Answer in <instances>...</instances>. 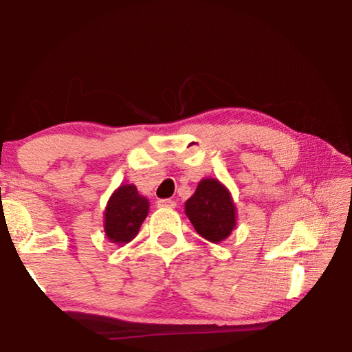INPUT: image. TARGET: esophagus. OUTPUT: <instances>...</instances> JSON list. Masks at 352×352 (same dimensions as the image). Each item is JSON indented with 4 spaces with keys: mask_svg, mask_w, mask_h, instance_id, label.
Instances as JSON below:
<instances>
[{
    "mask_svg": "<svg viewBox=\"0 0 352 352\" xmlns=\"http://www.w3.org/2000/svg\"><path fill=\"white\" fill-rule=\"evenodd\" d=\"M158 208H175V201L170 200V199H162L157 201Z\"/></svg>",
    "mask_w": 352,
    "mask_h": 352,
    "instance_id": "esophagus-1",
    "label": "esophagus"
}]
</instances>
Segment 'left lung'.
Masks as SVG:
<instances>
[{
    "label": "left lung",
    "instance_id": "left-lung-1",
    "mask_svg": "<svg viewBox=\"0 0 352 352\" xmlns=\"http://www.w3.org/2000/svg\"><path fill=\"white\" fill-rule=\"evenodd\" d=\"M190 223L197 233L210 242H222L236 226V206L230 190L219 180L205 178L194 195L184 204Z\"/></svg>",
    "mask_w": 352,
    "mask_h": 352
}]
</instances>
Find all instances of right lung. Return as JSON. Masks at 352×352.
<instances>
[{
  "label": "right lung",
  "mask_w": 352,
  "mask_h": 352,
  "mask_svg": "<svg viewBox=\"0 0 352 352\" xmlns=\"http://www.w3.org/2000/svg\"><path fill=\"white\" fill-rule=\"evenodd\" d=\"M148 212V200L135 184H121L111 194L104 212V231L113 243H129L138 234Z\"/></svg>",
  "instance_id": "obj_1"
}]
</instances>
